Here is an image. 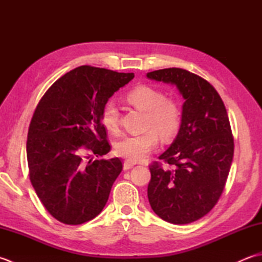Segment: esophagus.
<instances>
[{
    "mask_svg": "<svg viewBox=\"0 0 262 262\" xmlns=\"http://www.w3.org/2000/svg\"><path fill=\"white\" fill-rule=\"evenodd\" d=\"M134 165H135V164L133 163V162H130V161H125V162H124V170H125V171L129 170V169H132Z\"/></svg>",
    "mask_w": 262,
    "mask_h": 262,
    "instance_id": "1",
    "label": "esophagus"
}]
</instances>
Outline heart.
Segmentation results:
<instances>
[{
	"mask_svg": "<svg viewBox=\"0 0 262 262\" xmlns=\"http://www.w3.org/2000/svg\"><path fill=\"white\" fill-rule=\"evenodd\" d=\"M126 101L146 113L141 135L126 136L116 144V153L132 162L145 160L159 146V135L164 140L173 137L181 125V110L173 99L148 85L136 86L126 94ZM101 120L108 130L117 133L120 126V113L116 103L108 101L101 111Z\"/></svg>",
	"mask_w": 262,
	"mask_h": 262,
	"instance_id": "1",
	"label": "heart"
}]
</instances>
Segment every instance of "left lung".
<instances>
[{
    "label": "left lung",
    "instance_id": "obj_1",
    "mask_svg": "<svg viewBox=\"0 0 262 262\" xmlns=\"http://www.w3.org/2000/svg\"><path fill=\"white\" fill-rule=\"evenodd\" d=\"M171 83L185 102L176 140L159 159L171 168L149 165L147 197L154 213L172 224H189L209 213L224 190L234 140L223 100L203 77L182 69L149 72Z\"/></svg>",
    "mask_w": 262,
    "mask_h": 262
}]
</instances>
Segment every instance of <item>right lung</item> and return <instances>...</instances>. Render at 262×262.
Wrapping results in <instances>:
<instances>
[{
    "label": "right lung",
    "instance_id": "obj_1",
    "mask_svg": "<svg viewBox=\"0 0 262 262\" xmlns=\"http://www.w3.org/2000/svg\"><path fill=\"white\" fill-rule=\"evenodd\" d=\"M134 79L83 65L54 83L37 104L27 140L29 178L54 219L68 225L93 220L107 204L122 170L118 158L92 160L110 151L101 111Z\"/></svg>",
    "mask_w": 262,
    "mask_h": 262
}]
</instances>
